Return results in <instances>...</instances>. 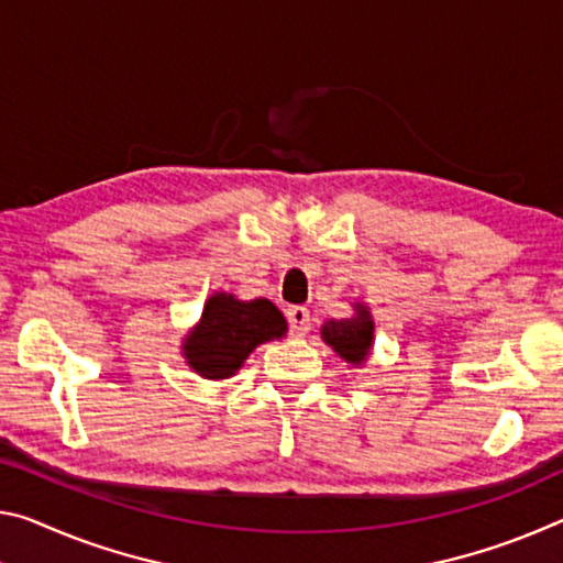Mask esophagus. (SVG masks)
Returning a JSON list of instances; mask_svg holds the SVG:
<instances>
[{
	"label": "esophagus",
	"instance_id": "obj_1",
	"mask_svg": "<svg viewBox=\"0 0 563 563\" xmlns=\"http://www.w3.org/2000/svg\"><path fill=\"white\" fill-rule=\"evenodd\" d=\"M288 323H290V330L296 335H306L308 330H310V313H308V308H302V306H292V308H288Z\"/></svg>",
	"mask_w": 563,
	"mask_h": 563
}]
</instances>
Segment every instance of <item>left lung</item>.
<instances>
[{
    "label": "left lung",
    "mask_w": 563,
    "mask_h": 563,
    "mask_svg": "<svg viewBox=\"0 0 563 563\" xmlns=\"http://www.w3.org/2000/svg\"><path fill=\"white\" fill-rule=\"evenodd\" d=\"M320 333H323V341L333 347L341 358L353 365H361L373 343V320L368 316V310L358 306V316L345 320H328Z\"/></svg>",
    "instance_id": "obj_1"
}]
</instances>
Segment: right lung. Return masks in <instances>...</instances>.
Wrapping results in <instances>:
<instances>
[{
	"mask_svg": "<svg viewBox=\"0 0 563 563\" xmlns=\"http://www.w3.org/2000/svg\"><path fill=\"white\" fill-rule=\"evenodd\" d=\"M285 330L288 323L271 300H235L216 292L185 341V358L205 378H230L257 345L283 338Z\"/></svg>",
	"mask_w": 563,
	"mask_h": 563,
	"instance_id": "right-lung-1",
	"label": "right lung"
}]
</instances>
